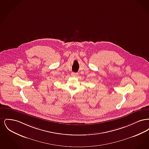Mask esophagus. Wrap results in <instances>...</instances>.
<instances>
[{
	"label": "esophagus",
	"instance_id": "obj_1",
	"mask_svg": "<svg viewBox=\"0 0 149 149\" xmlns=\"http://www.w3.org/2000/svg\"><path fill=\"white\" fill-rule=\"evenodd\" d=\"M78 73L77 72H72L71 73V76L72 77H76L78 76Z\"/></svg>",
	"mask_w": 149,
	"mask_h": 149
}]
</instances>
